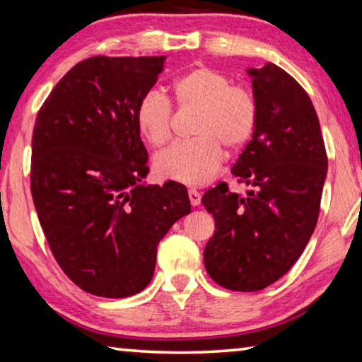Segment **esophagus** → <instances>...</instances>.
<instances>
[{
    "label": "esophagus",
    "mask_w": 362,
    "mask_h": 362,
    "mask_svg": "<svg viewBox=\"0 0 362 362\" xmlns=\"http://www.w3.org/2000/svg\"><path fill=\"white\" fill-rule=\"evenodd\" d=\"M188 198H190L192 206H199V203H202V194H199L198 190H194V188L188 190Z\"/></svg>",
    "instance_id": "esophagus-1"
}]
</instances>
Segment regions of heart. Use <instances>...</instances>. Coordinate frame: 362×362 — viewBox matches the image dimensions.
<instances>
[{"instance_id":"b5f03b06","label":"heart","mask_w":362,"mask_h":362,"mask_svg":"<svg viewBox=\"0 0 362 362\" xmlns=\"http://www.w3.org/2000/svg\"><path fill=\"white\" fill-rule=\"evenodd\" d=\"M172 93L182 107H199L190 141L175 143L159 153L154 168L159 177L185 185H203L217 174L226 145L240 150L251 140L257 122L253 95L233 87L232 80L211 67H193L172 82ZM172 106L158 91L141 96L135 122L150 145L163 146L170 139Z\"/></svg>"}]
</instances>
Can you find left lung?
<instances>
[{"label": "left lung", "instance_id": "8db88e82", "mask_svg": "<svg viewBox=\"0 0 362 362\" xmlns=\"http://www.w3.org/2000/svg\"><path fill=\"white\" fill-rule=\"evenodd\" d=\"M246 74L257 122L232 174L253 190L240 197L221 183L202 198L216 222L204 267L233 291L262 290L290 271L317 223L327 177L319 119L301 85L272 62Z\"/></svg>", "mask_w": 362, "mask_h": 362}]
</instances>
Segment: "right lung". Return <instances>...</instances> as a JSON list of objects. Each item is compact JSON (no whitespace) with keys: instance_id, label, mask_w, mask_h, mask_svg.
Instances as JSON below:
<instances>
[{"instance_id":"obj_1","label":"right lung","mask_w":362,"mask_h":362,"mask_svg":"<svg viewBox=\"0 0 362 362\" xmlns=\"http://www.w3.org/2000/svg\"><path fill=\"white\" fill-rule=\"evenodd\" d=\"M165 56L88 57L38 111L33 204L57 264L87 293L125 298L151 282L158 245L192 211L187 188L141 182L148 153L135 122Z\"/></svg>"}]
</instances>
